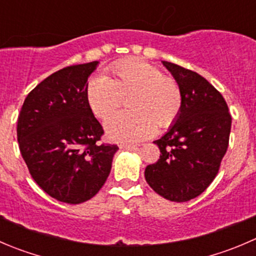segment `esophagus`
<instances>
[{"label": "esophagus", "instance_id": "esophagus-1", "mask_svg": "<svg viewBox=\"0 0 256 256\" xmlns=\"http://www.w3.org/2000/svg\"><path fill=\"white\" fill-rule=\"evenodd\" d=\"M121 148H128V150H136V148H138V145H131V144H122V145H120Z\"/></svg>", "mask_w": 256, "mask_h": 256}]
</instances>
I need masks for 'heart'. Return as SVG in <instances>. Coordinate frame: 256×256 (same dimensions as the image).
I'll use <instances>...</instances> for the list:
<instances>
[{
	"label": "heart",
	"instance_id": "b5f03b06",
	"mask_svg": "<svg viewBox=\"0 0 256 256\" xmlns=\"http://www.w3.org/2000/svg\"><path fill=\"white\" fill-rule=\"evenodd\" d=\"M108 76H95L86 88V100L94 115L106 118L132 96L130 112H118L106 120L108 138L135 142L152 135L156 128H168L178 118L182 94L178 84L148 62L136 57L116 61Z\"/></svg>",
	"mask_w": 256,
	"mask_h": 256
}]
</instances>
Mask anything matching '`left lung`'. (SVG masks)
<instances>
[{"mask_svg": "<svg viewBox=\"0 0 256 256\" xmlns=\"http://www.w3.org/2000/svg\"><path fill=\"white\" fill-rule=\"evenodd\" d=\"M178 84L182 108L168 132L154 141L160 158L145 168V178L160 196L185 202L212 182L229 145L232 115L222 94L202 76L162 61Z\"/></svg>", "mask_w": 256, "mask_h": 256, "instance_id": "1", "label": "left lung"}]
</instances>
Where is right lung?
<instances>
[{
  "label": "right lung",
  "mask_w": 256,
  "mask_h": 256,
  "mask_svg": "<svg viewBox=\"0 0 256 256\" xmlns=\"http://www.w3.org/2000/svg\"><path fill=\"white\" fill-rule=\"evenodd\" d=\"M98 61L68 66L24 98L17 121L20 151L37 185L54 199L81 204L95 196L118 148L100 144L104 128L88 100V78Z\"/></svg>",
  "instance_id": "obj_1"
}]
</instances>
